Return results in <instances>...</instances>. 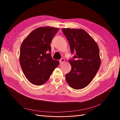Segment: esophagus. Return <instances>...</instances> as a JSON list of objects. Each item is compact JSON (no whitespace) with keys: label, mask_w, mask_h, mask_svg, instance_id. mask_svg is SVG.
<instances>
[{"label":"esophagus","mask_w":120,"mask_h":120,"mask_svg":"<svg viewBox=\"0 0 120 120\" xmlns=\"http://www.w3.org/2000/svg\"><path fill=\"white\" fill-rule=\"evenodd\" d=\"M60 63L61 64H62L63 63V62H64L65 61V60L64 59V58H62V59H61L60 60Z\"/></svg>","instance_id":"34e87169"}]
</instances>
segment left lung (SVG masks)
<instances>
[{
	"label": "left lung",
	"instance_id": "left-lung-1",
	"mask_svg": "<svg viewBox=\"0 0 120 120\" xmlns=\"http://www.w3.org/2000/svg\"><path fill=\"white\" fill-rule=\"evenodd\" d=\"M72 54L76 52L75 59L69 60L71 71L66 75L68 84L75 90L89 85L95 77L101 65L98 46L92 38L83 29L63 28Z\"/></svg>",
	"mask_w": 120,
	"mask_h": 120
}]
</instances>
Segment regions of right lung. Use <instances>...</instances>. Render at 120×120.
<instances>
[{"instance_id":"obj_1","label":"right lung","mask_w":120,"mask_h":120,"mask_svg":"<svg viewBox=\"0 0 120 120\" xmlns=\"http://www.w3.org/2000/svg\"><path fill=\"white\" fill-rule=\"evenodd\" d=\"M59 29L39 27L27 36L20 46L19 61L25 76L31 84H44L59 62L52 58L50 43Z\"/></svg>"}]
</instances>
